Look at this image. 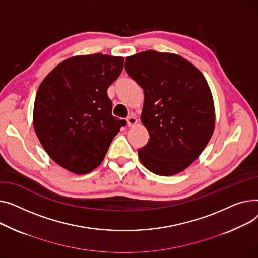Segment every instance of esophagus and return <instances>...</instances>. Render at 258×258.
<instances>
[{
  "label": "esophagus",
  "instance_id": "esophagus-1",
  "mask_svg": "<svg viewBox=\"0 0 258 258\" xmlns=\"http://www.w3.org/2000/svg\"><path fill=\"white\" fill-rule=\"evenodd\" d=\"M136 123H138V118H136L133 114H131L127 117V125L129 127H133Z\"/></svg>",
  "mask_w": 258,
  "mask_h": 258
}]
</instances>
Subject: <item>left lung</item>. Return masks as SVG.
<instances>
[{"instance_id": "1", "label": "left lung", "mask_w": 258, "mask_h": 258, "mask_svg": "<svg viewBox=\"0 0 258 258\" xmlns=\"http://www.w3.org/2000/svg\"><path fill=\"white\" fill-rule=\"evenodd\" d=\"M126 72L144 90L141 120L149 132L139 158L171 176L199 157L215 129L213 95L202 73L183 57L153 50L126 58Z\"/></svg>"}]
</instances>
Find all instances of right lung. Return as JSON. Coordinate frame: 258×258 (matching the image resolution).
<instances>
[{
    "label": "right lung",
    "mask_w": 258,
    "mask_h": 258,
    "mask_svg": "<svg viewBox=\"0 0 258 258\" xmlns=\"http://www.w3.org/2000/svg\"><path fill=\"white\" fill-rule=\"evenodd\" d=\"M124 58L103 54L71 57L40 83L33 127L49 156L63 169L87 174L103 161L125 119L112 115L107 89Z\"/></svg>",
    "instance_id": "1"
}]
</instances>
